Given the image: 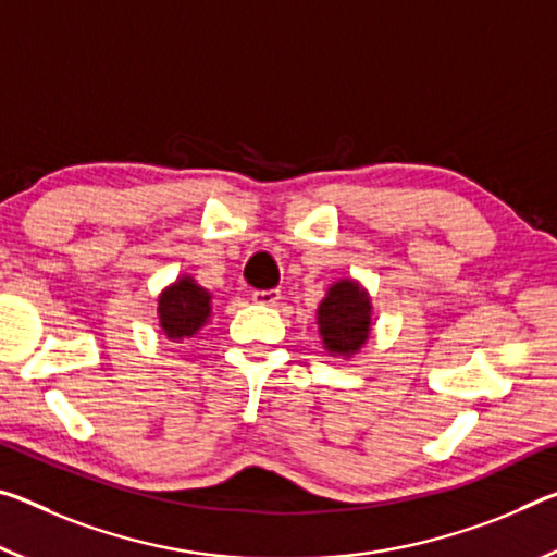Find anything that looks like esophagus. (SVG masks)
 Instances as JSON below:
<instances>
[{
  "label": "esophagus",
  "mask_w": 557,
  "mask_h": 557,
  "mask_svg": "<svg viewBox=\"0 0 557 557\" xmlns=\"http://www.w3.org/2000/svg\"><path fill=\"white\" fill-rule=\"evenodd\" d=\"M250 297H252V302H258V305H277L280 289H255Z\"/></svg>",
  "instance_id": "esophagus-1"
}]
</instances>
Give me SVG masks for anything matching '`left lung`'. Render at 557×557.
I'll return each mask as SVG.
<instances>
[{
	"label": "left lung",
	"instance_id": "left-lung-1",
	"mask_svg": "<svg viewBox=\"0 0 557 557\" xmlns=\"http://www.w3.org/2000/svg\"><path fill=\"white\" fill-rule=\"evenodd\" d=\"M322 344L332 357H355L372 332V299L357 280H339L326 289L317 310Z\"/></svg>",
	"mask_w": 557,
	"mask_h": 557
}]
</instances>
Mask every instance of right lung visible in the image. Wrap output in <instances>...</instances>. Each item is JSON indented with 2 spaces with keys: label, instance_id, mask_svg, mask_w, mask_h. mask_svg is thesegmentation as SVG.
Listing matches in <instances>:
<instances>
[{
  "label": "right lung",
  "instance_id": "1",
  "mask_svg": "<svg viewBox=\"0 0 557 557\" xmlns=\"http://www.w3.org/2000/svg\"><path fill=\"white\" fill-rule=\"evenodd\" d=\"M158 320L168 339H188L210 320V293L193 277H178L158 297Z\"/></svg>",
  "mask_w": 557,
  "mask_h": 557
}]
</instances>
